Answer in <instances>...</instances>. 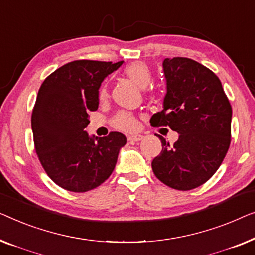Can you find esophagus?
I'll list each match as a JSON object with an SVG mask.
<instances>
[{
  "label": "esophagus",
  "mask_w": 255,
  "mask_h": 255,
  "mask_svg": "<svg viewBox=\"0 0 255 255\" xmlns=\"http://www.w3.org/2000/svg\"><path fill=\"white\" fill-rule=\"evenodd\" d=\"M142 139H143V135H141V134H135V135L128 136V141H130V142H139V141H142Z\"/></svg>",
  "instance_id": "1"
}]
</instances>
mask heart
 <instances>
[{"mask_svg":"<svg viewBox=\"0 0 255 255\" xmlns=\"http://www.w3.org/2000/svg\"><path fill=\"white\" fill-rule=\"evenodd\" d=\"M125 75L131 82L137 85L138 88L145 89L152 81V74L149 67L143 62H134L128 66L125 70ZM107 97L106 87H103L99 91V98L104 99ZM112 125L121 130H131L135 128V119L130 113L128 112H119L117 113L112 119Z\"/></svg>","mask_w":255,"mask_h":255,"instance_id":"obj_1","label":"heart"}]
</instances>
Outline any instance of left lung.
<instances>
[{"label":"left lung","mask_w":255,"mask_h":255,"mask_svg":"<svg viewBox=\"0 0 255 255\" xmlns=\"http://www.w3.org/2000/svg\"><path fill=\"white\" fill-rule=\"evenodd\" d=\"M163 70V111L150 124L168 126L179 138L170 145L158 135L163 149L151 166L163 184L189 191L209 180L223 162L231 142L232 109L220 78L196 61L165 59Z\"/></svg>","instance_id":"left-lung-1"}]
</instances>
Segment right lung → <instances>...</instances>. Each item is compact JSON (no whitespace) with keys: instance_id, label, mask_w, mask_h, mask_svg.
<instances>
[{"instance_id":"right-lung-1","label":"right lung","mask_w":255,"mask_h":255,"mask_svg":"<svg viewBox=\"0 0 255 255\" xmlns=\"http://www.w3.org/2000/svg\"><path fill=\"white\" fill-rule=\"evenodd\" d=\"M124 61L77 60L60 67L44 81L32 111L35 152L48 177L67 191L83 193L112 174L126 136L112 131L90 136L89 112L99 105V88Z\"/></svg>"}]
</instances>
